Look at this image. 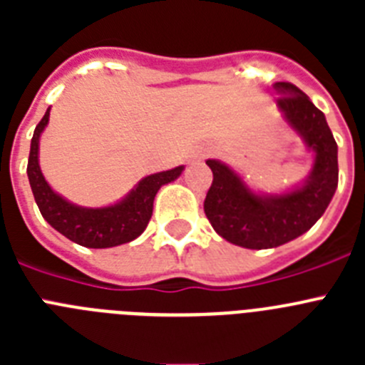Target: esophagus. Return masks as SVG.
<instances>
[{"label":"esophagus","mask_w":365,"mask_h":365,"mask_svg":"<svg viewBox=\"0 0 365 365\" xmlns=\"http://www.w3.org/2000/svg\"><path fill=\"white\" fill-rule=\"evenodd\" d=\"M205 155H206V150L197 151V153H195V159H202V157H205Z\"/></svg>","instance_id":"34e87169"}]
</instances>
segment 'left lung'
I'll list each match as a JSON object with an SVG mask.
<instances>
[{"instance_id":"1","label":"left lung","mask_w":365,"mask_h":365,"mask_svg":"<svg viewBox=\"0 0 365 365\" xmlns=\"http://www.w3.org/2000/svg\"><path fill=\"white\" fill-rule=\"evenodd\" d=\"M278 111L312 153L311 172L283 192L254 190L240 172L217 159L206 164L214 173L205 214L228 243L243 248H276L296 240L327 210L338 186V146L325 115L307 95L289 82H276Z\"/></svg>"}]
</instances>
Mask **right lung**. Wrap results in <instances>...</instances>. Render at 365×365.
<instances>
[{
	"label": "right lung",
	"mask_w": 365,
	"mask_h": 365,
	"mask_svg": "<svg viewBox=\"0 0 365 365\" xmlns=\"http://www.w3.org/2000/svg\"><path fill=\"white\" fill-rule=\"evenodd\" d=\"M51 108L36 125L31 140L27 175L32 195L41 215L54 230L67 240L87 248H111L130 243L146 230L153 214V201L160 186L173 182L185 172V166H177L166 172L144 177L117 202L98 208L80 206L54 192L45 180L40 168V138L49 124Z\"/></svg>",
	"instance_id": "right-lung-1"
}]
</instances>
